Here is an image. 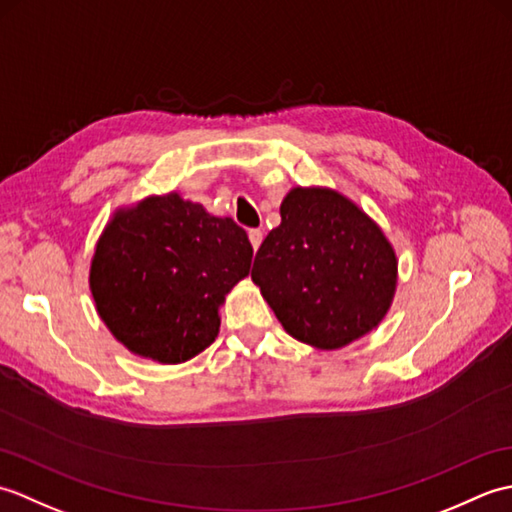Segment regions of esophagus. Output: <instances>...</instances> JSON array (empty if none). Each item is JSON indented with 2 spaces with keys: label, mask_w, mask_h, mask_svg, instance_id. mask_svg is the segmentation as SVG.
Returning <instances> with one entry per match:
<instances>
[{
  "label": "esophagus",
  "mask_w": 512,
  "mask_h": 512,
  "mask_svg": "<svg viewBox=\"0 0 512 512\" xmlns=\"http://www.w3.org/2000/svg\"><path fill=\"white\" fill-rule=\"evenodd\" d=\"M248 239H250V246H253V250H257L259 244H262V239H264V231H262V228H250Z\"/></svg>",
  "instance_id": "obj_1"
}]
</instances>
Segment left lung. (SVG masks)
Here are the masks:
<instances>
[{
    "label": "left lung",
    "instance_id": "left-lung-1",
    "mask_svg": "<svg viewBox=\"0 0 512 512\" xmlns=\"http://www.w3.org/2000/svg\"><path fill=\"white\" fill-rule=\"evenodd\" d=\"M396 266L387 237L354 202L330 189H292L250 277L288 334L336 350L385 317Z\"/></svg>",
    "mask_w": 512,
    "mask_h": 512
}]
</instances>
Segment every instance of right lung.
Returning a JSON list of instances; mask_svg holds the SVG:
<instances>
[{
    "instance_id": "right-lung-1",
    "label": "right lung",
    "mask_w": 512,
    "mask_h": 512,
    "mask_svg": "<svg viewBox=\"0 0 512 512\" xmlns=\"http://www.w3.org/2000/svg\"><path fill=\"white\" fill-rule=\"evenodd\" d=\"M253 246L231 217L178 193L118 211L96 244L90 288L101 319L127 350L158 363L209 347L217 308L248 275Z\"/></svg>"
}]
</instances>
